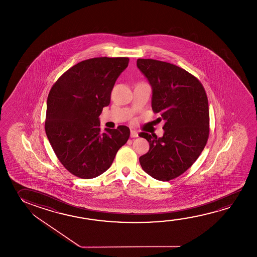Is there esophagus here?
Listing matches in <instances>:
<instances>
[{
	"instance_id": "obj_1",
	"label": "esophagus",
	"mask_w": 257,
	"mask_h": 257,
	"mask_svg": "<svg viewBox=\"0 0 257 257\" xmlns=\"http://www.w3.org/2000/svg\"><path fill=\"white\" fill-rule=\"evenodd\" d=\"M139 135H138V132L136 130H131V137L132 138H136V137H138Z\"/></svg>"
}]
</instances>
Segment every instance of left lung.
I'll return each mask as SVG.
<instances>
[{"instance_id": "left-lung-1", "label": "left lung", "mask_w": 257, "mask_h": 257, "mask_svg": "<svg viewBox=\"0 0 257 257\" xmlns=\"http://www.w3.org/2000/svg\"><path fill=\"white\" fill-rule=\"evenodd\" d=\"M137 67L152 86V110L165 121L162 137L140 134L150 143L140 164L153 178L169 181L189 169L206 145L210 122L206 93L194 75L172 63L138 59Z\"/></svg>"}]
</instances>
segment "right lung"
Wrapping results in <instances>:
<instances>
[{"instance_id":"obj_1","label":"right lung","mask_w":257,"mask_h":257,"mask_svg":"<svg viewBox=\"0 0 257 257\" xmlns=\"http://www.w3.org/2000/svg\"><path fill=\"white\" fill-rule=\"evenodd\" d=\"M129 63L127 57H97L70 68L47 97L46 134L58 160L76 177L90 179L109 169L130 129L100 131L99 115Z\"/></svg>"}]
</instances>
